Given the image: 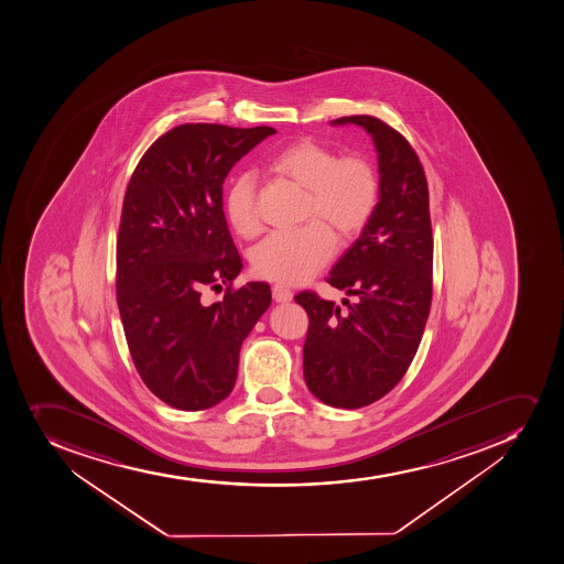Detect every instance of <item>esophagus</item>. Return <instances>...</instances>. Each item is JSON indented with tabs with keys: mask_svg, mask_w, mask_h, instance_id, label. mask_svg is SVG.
<instances>
[{
	"mask_svg": "<svg viewBox=\"0 0 564 564\" xmlns=\"http://www.w3.org/2000/svg\"><path fill=\"white\" fill-rule=\"evenodd\" d=\"M292 290L286 289L283 284H274L272 286V297H274L275 303H286V301L292 300Z\"/></svg>",
	"mask_w": 564,
	"mask_h": 564,
	"instance_id": "esophagus-1",
	"label": "esophagus"
}]
</instances>
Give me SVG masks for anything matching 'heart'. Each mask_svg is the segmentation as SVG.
<instances>
[{"label":"heart","instance_id":"heart-1","mask_svg":"<svg viewBox=\"0 0 564 564\" xmlns=\"http://www.w3.org/2000/svg\"><path fill=\"white\" fill-rule=\"evenodd\" d=\"M269 166L290 182L306 188L305 217L312 219L295 230L270 234L253 249L256 274L278 283L308 280L336 250V228L341 236H354L365 228L378 207L379 177L362 155H341L319 141L300 140L275 150ZM223 207L230 227L253 238L261 230L256 208V176L239 172L228 183ZM329 224L326 226L325 223Z\"/></svg>","mask_w":564,"mask_h":564}]
</instances>
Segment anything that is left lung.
<instances>
[{"label":"left lung","instance_id":"left-lung-1","mask_svg":"<svg viewBox=\"0 0 564 564\" xmlns=\"http://www.w3.org/2000/svg\"><path fill=\"white\" fill-rule=\"evenodd\" d=\"M359 124L379 161V203L326 281L345 290L341 306L311 290L295 301L308 314L303 373L315 398L336 409H361L387 395L409 370L432 305L434 238L429 183L409 141L373 116Z\"/></svg>","mask_w":564,"mask_h":564}]
</instances>
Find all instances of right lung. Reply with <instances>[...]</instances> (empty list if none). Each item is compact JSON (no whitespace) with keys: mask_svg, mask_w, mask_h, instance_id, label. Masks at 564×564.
<instances>
[{"mask_svg":"<svg viewBox=\"0 0 564 564\" xmlns=\"http://www.w3.org/2000/svg\"><path fill=\"white\" fill-rule=\"evenodd\" d=\"M272 127L185 123L147 150L124 192L116 247V297L130 356L155 398L174 409L221 403L238 378L239 350L272 301L243 269L227 217L228 172ZM226 297L200 303L202 290Z\"/></svg>","mask_w":564,"mask_h":564,"instance_id":"right-lung-1","label":"right lung"}]
</instances>
